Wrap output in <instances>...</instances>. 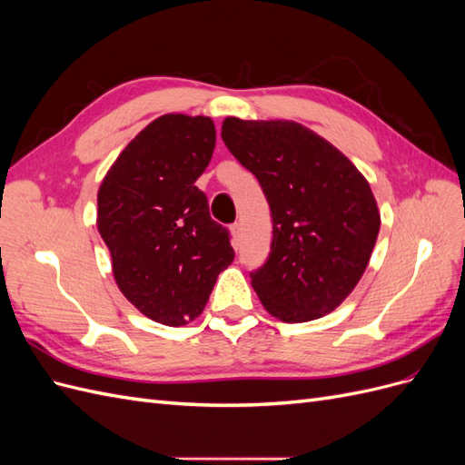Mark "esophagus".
Listing matches in <instances>:
<instances>
[{
	"mask_svg": "<svg viewBox=\"0 0 465 465\" xmlns=\"http://www.w3.org/2000/svg\"><path fill=\"white\" fill-rule=\"evenodd\" d=\"M241 232H242L241 224H238V223L231 224V241H232V244H238V242H241Z\"/></svg>",
	"mask_w": 465,
	"mask_h": 465,
	"instance_id": "obj_1",
	"label": "esophagus"
}]
</instances>
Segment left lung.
Wrapping results in <instances>:
<instances>
[{
    "label": "left lung",
    "mask_w": 465,
    "mask_h": 465,
    "mask_svg": "<svg viewBox=\"0 0 465 465\" xmlns=\"http://www.w3.org/2000/svg\"><path fill=\"white\" fill-rule=\"evenodd\" d=\"M221 137L258 178L272 209V252L250 273L265 311L289 323L330 314L357 287L378 238L367 178L291 120L224 118Z\"/></svg>",
    "instance_id": "1"
}]
</instances>
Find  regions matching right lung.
Returning <instances> with one entry per match:
<instances>
[{
	"mask_svg": "<svg viewBox=\"0 0 465 465\" xmlns=\"http://www.w3.org/2000/svg\"><path fill=\"white\" fill-rule=\"evenodd\" d=\"M213 149V120L164 114L132 139L98 188L96 227L116 285L164 326L198 318L234 260L229 231L195 186Z\"/></svg>",
	"mask_w": 465,
	"mask_h": 465,
	"instance_id": "obj_1",
	"label": "right lung"
}]
</instances>
